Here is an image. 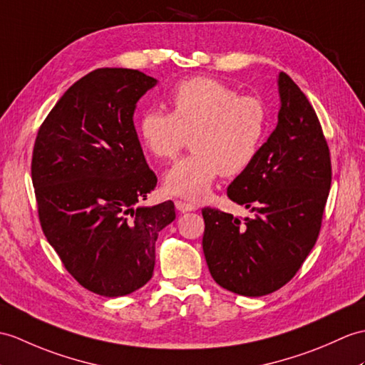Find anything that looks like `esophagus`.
<instances>
[{
	"mask_svg": "<svg viewBox=\"0 0 365 365\" xmlns=\"http://www.w3.org/2000/svg\"><path fill=\"white\" fill-rule=\"evenodd\" d=\"M175 208L180 211V213H186V211H196L197 207L194 203L185 202V200H175Z\"/></svg>",
	"mask_w": 365,
	"mask_h": 365,
	"instance_id": "obj_1",
	"label": "esophagus"
}]
</instances>
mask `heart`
<instances>
[{
  "mask_svg": "<svg viewBox=\"0 0 365 365\" xmlns=\"http://www.w3.org/2000/svg\"><path fill=\"white\" fill-rule=\"evenodd\" d=\"M171 113L148 108L138 120L144 149L157 160H173L191 141L192 152L165 174L171 196L199 200L219 174L233 177L255 162L269 127V108L258 96L213 78H191L169 91Z\"/></svg>",
  "mask_w": 365,
  "mask_h": 365,
  "instance_id": "b5f03b06",
  "label": "heart"
}]
</instances>
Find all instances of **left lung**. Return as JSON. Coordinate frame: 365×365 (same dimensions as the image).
Masks as SVG:
<instances>
[{
    "instance_id": "left-lung-1",
    "label": "left lung",
    "mask_w": 365,
    "mask_h": 365,
    "mask_svg": "<svg viewBox=\"0 0 365 365\" xmlns=\"http://www.w3.org/2000/svg\"><path fill=\"white\" fill-rule=\"evenodd\" d=\"M278 124L258 157L230 183L235 217L203 208L202 247L224 289L261 297L291 282L314 247L331 186V160L314 108L286 73L278 76Z\"/></svg>"
}]
</instances>
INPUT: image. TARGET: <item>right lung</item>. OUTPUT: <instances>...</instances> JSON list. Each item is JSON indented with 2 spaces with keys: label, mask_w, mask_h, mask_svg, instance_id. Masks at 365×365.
<instances>
[{
  "label": "right lung",
  "mask_w": 365,
  "mask_h": 365,
  "mask_svg": "<svg viewBox=\"0 0 365 365\" xmlns=\"http://www.w3.org/2000/svg\"><path fill=\"white\" fill-rule=\"evenodd\" d=\"M155 83L138 70L98 68L65 91L34 144L41 230L76 282L104 297L149 282L158 232L175 219L171 200L138 205L157 175L144 158L133 112Z\"/></svg>",
  "instance_id": "obj_1"
}]
</instances>
